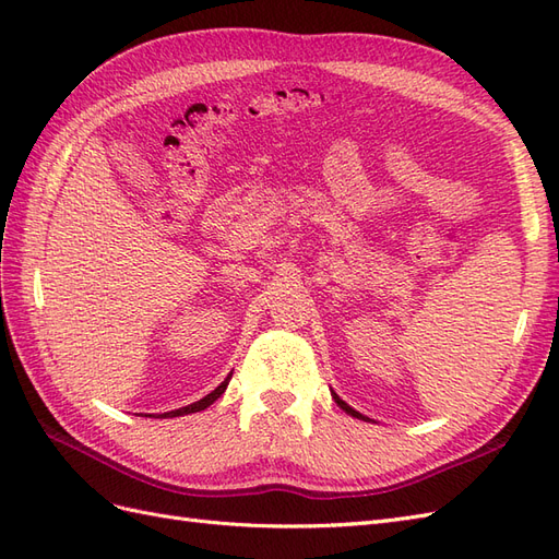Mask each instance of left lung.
<instances>
[{
	"label": "left lung",
	"instance_id": "1",
	"mask_svg": "<svg viewBox=\"0 0 559 559\" xmlns=\"http://www.w3.org/2000/svg\"><path fill=\"white\" fill-rule=\"evenodd\" d=\"M331 396H333V401H335V403H337V405H341V408H343V411H345V413H347V415H352V417H357V419H364V421H373V419H370V417H366V415H361V413H359V411H354V408H352V405H347V403H345V401H343V399H341V396H337V394H335V392H333V389H331Z\"/></svg>",
	"mask_w": 559,
	"mask_h": 559
}]
</instances>
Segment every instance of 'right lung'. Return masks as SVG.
<instances>
[{"instance_id": "obj_1", "label": "right lung", "mask_w": 559, "mask_h": 559, "mask_svg": "<svg viewBox=\"0 0 559 559\" xmlns=\"http://www.w3.org/2000/svg\"><path fill=\"white\" fill-rule=\"evenodd\" d=\"M230 378H233V373L218 384L212 394H207V396H202L200 401H195V403H191V405H183V408H179V411H170V413H163V415H158V417H181V415H191V413H200V411H205V408H210V405L222 396L224 392H226V386H228V382H230Z\"/></svg>"}]
</instances>
